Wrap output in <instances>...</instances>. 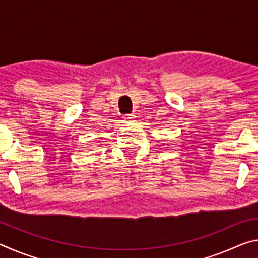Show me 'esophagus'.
Listing matches in <instances>:
<instances>
[{
  "label": "esophagus",
  "instance_id": "1",
  "mask_svg": "<svg viewBox=\"0 0 258 258\" xmlns=\"http://www.w3.org/2000/svg\"><path fill=\"white\" fill-rule=\"evenodd\" d=\"M125 119H126V120H131V121H133V120L135 119V115H134V113H132V115H127V116L125 117Z\"/></svg>",
  "mask_w": 258,
  "mask_h": 258
}]
</instances>
